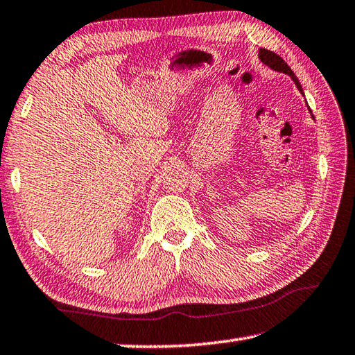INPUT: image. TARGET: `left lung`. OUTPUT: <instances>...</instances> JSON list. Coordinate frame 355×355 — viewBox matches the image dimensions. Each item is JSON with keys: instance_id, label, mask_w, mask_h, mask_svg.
Masks as SVG:
<instances>
[{"instance_id": "left-lung-1", "label": "left lung", "mask_w": 355, "mask_h": 355, "mask_svg": "<svg viewBox=\"0 0 355 355\" xmlns=\"http://www.w3.org/2000/svg\"><path fill=\"white\" fill-rule=\"evenodd\" d=\"M258 58L261 59L263 64H266L268 67H271L272 70L282 71V73L290 75V76L293 78L294 84H296V86H297L299 91L302 92V86H300V83H299V80L296 78V75L293 73V70H291L290 67H288V64H286V62L284 61V59H282L279 55H275L274 51L266 50V48H260V51H258ZM302 94H304V92H302Z\"/></svg>"}]
</instances>
